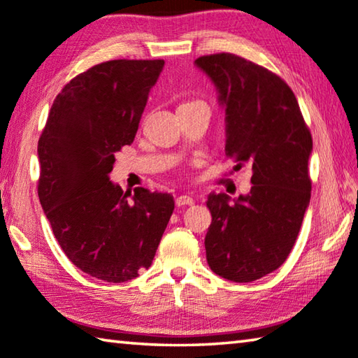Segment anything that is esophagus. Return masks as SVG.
<instances>
[{
  "label": "esophagus",
  "instance_id": "34e87169",
  "mask_svg": "<svg viewBox=\"0 0 358 358\" xmlns=\"http://www.w3.org/2000/svg\"><path fill=\"white\" fill-rule=\"evenodd\" d=\"M178 207H183V206H192L194 203V199H192L191 196H178L177 201H175Z\"/></svg>",
  "mask_w": 358,
  "mask_h": 358
}]
</instances>
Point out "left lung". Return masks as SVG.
Returning a JSON list of instances; mask_svg holds the SVG:
<instances>
[{
    "label": "left lung",
    "instance_id": "left-lung-1",
    "mask_svg": "<svg viewBox=\"0 0 358 358\" xmlns=\"http://www.w3.org/2000/svg\"><path fill=\"white\" fill-rule=\"evenodd\" d=\"M224 108L226 156L252 166V189L231 202L208 194L207 263L232 282H253L283 264L310 201L312 137L287 83L234 54L199 57Z\"/></svg>",
    "mask_w": 358,
    "mask_h": 358
}]
</instances>
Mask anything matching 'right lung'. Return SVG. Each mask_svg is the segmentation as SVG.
Instances as JSON below:
<instances>
[{
    "mask_svg": "<svg viewBox=\"0 0 358 358\" xmlns=\"http://www.w3.org/2000/svg\"><path fill=\"white\" fill-rule=\"evenodd\" d=\"M164 60H110L57 95L38 141V196L57 242L76 268L105 282L148 269L175 208L173 196L110 181L130 145Z\"/></svg>",
    "mask_w": 358,
    "mask_h": 358,
    "instance_id": "add662e5",
    "label": "right lung"
}]
</instances>
